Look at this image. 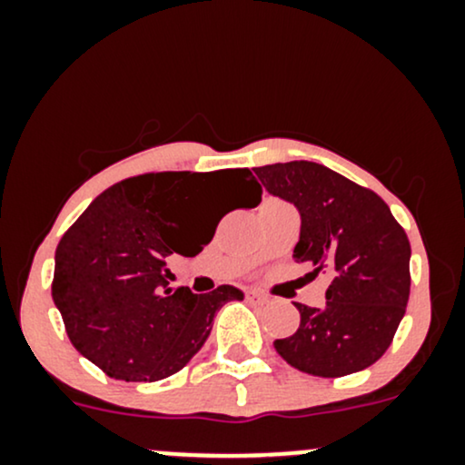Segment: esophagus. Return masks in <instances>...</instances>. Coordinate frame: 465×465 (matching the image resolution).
I'll return each instance as SVG.
<instances>
[{
	"label": "esophagus",
	"mask_w": 465,
	"mask_h": 465,
	"mask_svg": "<svg viewBox=\"0 0 465 465\" xmlns=\"http://www.w3.org/2000/svg\"><path fill=\"white\" fill-rule=\"evenodd\" d=\"M244 295H247V300H251V302H264L266 300L262 292L255 291V288H249V291L244 292Z\"/></svg>",
	"instance_id": "esophagus-1"
}]
</instances>
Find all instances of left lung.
Masks as SVG:
<instances>
[{"mask_svg":"<svg viewBox=\"0 0 465 465\" xmlns=\"http://www.w3.org/2000/svg\"><path fill=\"white\" fill-rule=\"evenodd\" d=\"M271 194L300 210L295 262L330 275L325 306L295 303L297 332L275 341L295 370L339 378L370 367L391 345L411 291V244L376 192L314 162L255 168Z\"/></svg>","mask_w":465,"mask_h":465,"instance_id":"left-lung-1","label":"left lung"}]
</instances>
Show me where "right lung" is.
Instances as JSON below:
<instances>
[{
  "mask_svg": "<svg viewBox=\"0 0 465 465\" xmlns=\"http://www.w3.org/2000/svg\"><path fill=\"white\" fill-rule=\"evenodd\" d=\"M236 183L247 207L262 199L249 168L146 173L95 196L56 247L52 297L67 336L106 376L154 382L188 365L212 332L216 312L242 300L233 286L205 295L168 286V255L201 253L218 221L207 203Z\"/></svg>",
  "mask_w": 465,
  "mask_h": 465,
  "instance_id": "obj_1",
  "label": "right lung"
}]
</instances>
